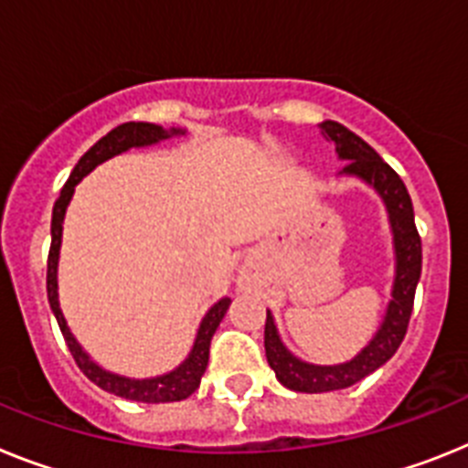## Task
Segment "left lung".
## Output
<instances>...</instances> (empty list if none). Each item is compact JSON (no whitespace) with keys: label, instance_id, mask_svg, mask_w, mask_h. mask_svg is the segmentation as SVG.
Here are the masks:
<instances>
[{"label":"left lung","instance_id":"1","mask_svg":"<svg viewBox=\"0 0 468 468\" xmlns=\"http://www.w3.org/2000/svg\"><path fill=\"white\" fill-rule=\"evenodd\" d=\"M324 141L335 144L339 160H346V166L339 174L356 176L377 190L388 211V223L393 233V251H396V278H393L391 302L386 308L384 323L372 336L367 346L353 360L341 365H313L303 363L294 353L287 351L275 327L271 311L266 313V330H263V346L271 369L278 381L292 391L299 393H327L348 388L356 381L365 379L379 369L386 360H391L398 346L403 344L408 332L410 315H412L414 290L421 275V238L414 226V209L403 178L386 165L375 148H369L363 138L356 136L339 122L324 120L320 124Z\"/></svg>","mask_w":468,"mask_h":468}]
</instances>
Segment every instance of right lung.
Listing matches in <instances>:
<instances>
[{"mask_svg":"<svg viewBox=\"0 0 468 468\" xmlns=\"http://www.w3.org/2000/svg\"><path fill=\"white\" fill-rule=\"evenodd\" d=\"M178 133L186 132L184 129H162L157 127V124H150V122H127V124H120V127L112 129L111 133H105L99 144H93L91 148L80 157V162H77L75 169H72L70 178L65 181L63 190H60L58 200H56L54 205V217H51V250H48L47 261V294L48 306L54 311L60 332H63L65 336V344L70 348L77 367L82 369L93 384L101 386L103 391L115 393V396L127 398V400H136V403H174V400H186L190 393H195V388L200 386L202 375H205L207 363H209L211 336H214L218 323H221L226 311H229L230 299H221V302H217L209 308V313L202 318L200 330H197V336H195V344L193 348H190L188 357H186L184 363L178 365L176 369H172V372H166V375L162 377H150V379H129V377L112 375L108 369L99 367V365L93 363L91 357L82 351V346H80L75 336H72L70 327H68V323H65L63 318V311H60L58 306V280H56V275H58L60 235H63L65 209L70 205L75 186L80 184L91 169H96L101 162L120 155L124 150L160 144L165 138L178 136Z\"/></svg>","mask_w":468,"mask_h":468,"instance_id":"add662e5","label":"right lung"}]
</instances>
